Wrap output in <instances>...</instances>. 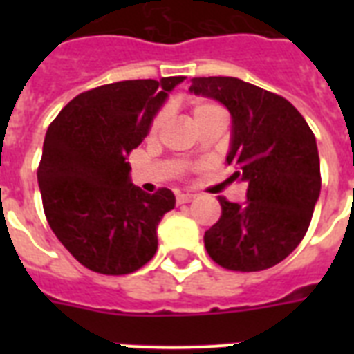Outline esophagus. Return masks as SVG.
<instances>
[{
	"label": "esophagus",
	"instance_id": "1",
	"mask_svg": "<svg viewBox=\"0 0 354 354\" xmlns=\"http://www.w3.org/2000/svg\"><path fill=\"white\" fill-rule=\"evenodd\" d=\"M193 198H194V194H176V204L178 205L189 204Z\"/></svg>",
	"mask_w": 354,
	"mask_h": 354
}]
</instances>
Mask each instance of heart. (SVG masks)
<instances>
[{
    "instance_id": "b5f03b06",
    "label": "heart",
    "mask_w": 354,
    "mask_h": 354,
    "mask_svg": "<svg viewBox=\"0 0 354 354\" xmlns=\"http://www.w3.org/2000/svg\"><path fill=\"white\" fill-rule=\"evenodd\" d=\"M221 112H222V108L218 106V104H215V102H209V101L194 102L193 108H191V115H193L194 124L202 121V119L209 118V115H213V113H221ZM161 122H163V115H161V113H158V115L152 119V122H150V127H149L150 138H154L156 133H158V130H160V127H161Z\"/></svg>"
}]
</instances>
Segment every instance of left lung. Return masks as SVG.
I'll list each match as a JSON object with an SVG mask.
<instances>
[{"mask_svg": "<svg viewBox=\"0 0 354 354\" xmlns=\"http://www.w3.org/2000/svg\"><path fill=\"white\" fill-rule=\"evenodd\" d=\"M211 97L233 119L227 165L248 182L246 202L218 196L222 215L204 235L222 268L261 272L288 257L305 236L318 202L322 176L316 138L286 101L235 77H196L189 88Z\"/></svg>", "mask_w": 354, "mask_h": 354, "instance_id": "left-lung-1", "label": "left lung"}]
</instances>
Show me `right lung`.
<instances>
[{
	"label": "right lung",
	"mask_w": 354,
	"mask_h": 354,
	"mask_svg": "<svg viewBox=\"0 0 354 354\" xmlns=\"http://www.w3.org/2000/svg\"><path fill=\"white\" fill-rule=\"evenodd\" d=\"M185 77L122 80L84 91L49 124L38 165L44 213L66 250L91 272L124 275L158 250V224L176 198L130 182L128 154L169 91Z\"/></svg>",
	"instance_id": "1"
}]
</instances>
